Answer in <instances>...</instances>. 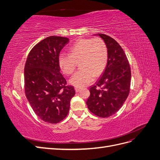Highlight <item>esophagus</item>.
<instances>
[{
  "label": "esophagus",
  "mask_w": 160,
  "mask_h": 160,
  "mask_svg": "<svg viewBox=\"0 0 160 160\" xmlns=\"http://www.w3.org/2000/svg\"><path fill=\"white\" fill-rule=\"evenodd\" d=\"M75 90L76 92H79V91H80L81 88H75Z\"/></svg>",
  "instance_id": "1"
}]
</instances>
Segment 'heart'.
<instances>
[{"mask_svg":"<svg viewBox=\"0 0 160 160\" xmlns=\"http://www.w3.org/2000/svg\"><path fill=\"white\" fill-rule=\"evenodd\" d=\"M71 54L61 52L58 63L63 73L70 75L74 71L77 62H80L81 70L76 72L69 83L76 88H83L93 81L95 75L103 72L108 62V50L100 38H81L70 47Z\"/></svg>","mask_w":160,"mask_h":160,"instance_id":"heart-1","label":"heart"}]
</instances>
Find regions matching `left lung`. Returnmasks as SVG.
I'll return each mask as SVG.
<instances>
[{"instance_id": "obj_1", "label": "left lung", "mask_w": 160, "mask_h": 160, "mask_svg": "<svg viewBox=\"0 0 160 160\" xmlns=\"http://www.w3.org/2000/svg\"><path fill=\"white\" fill-rule=\"evenodd\" d=\"M108 49L107 65L101 77L89 89L86 101L91 113L109 118L122 107L130 89L131 69L127 57L119 43L104 34H98Z\"/></svg>"}]
</instances>
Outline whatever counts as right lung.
Returning a JSON list of instances; mask_svg holds the SVG:
<instances>
[{
  "instance_id": "right-lung-1",
  "label": "right lung",
  "mask_w": 160,
  "mask_h": 160,
  "mask_svg": "<svg viewBox=\"0 0 160 160\" xmlns=\"http://www.w3.org/2000/svg\"><path fill=\"white\" fill-rule=\"evenodd\" d=\"M69 42L66 37H48L32 48L27 59V99L34 112L47 123H57L65 119L75 94L73 86H66L58 63L61 51Z\"/></svg>"
}]
</instances>
